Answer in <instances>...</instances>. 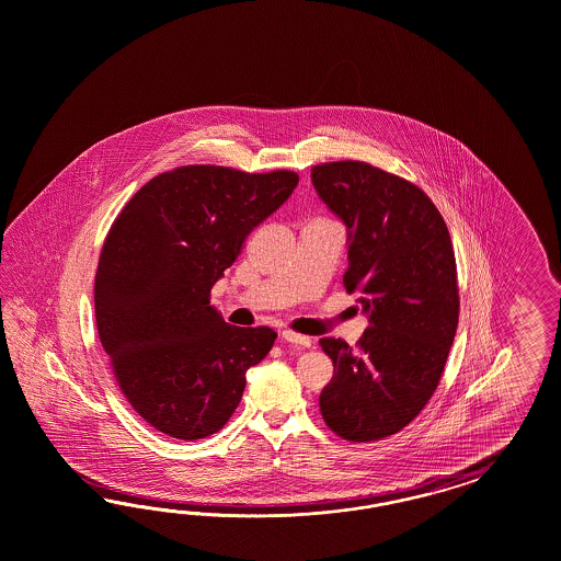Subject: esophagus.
<instances>
[{
    "instance_id": "esophagus-1",
    "label": "esophagus",
    "mask_w": 561,
    "mask_h": 561,
    "mask_svg": "<svg viewBox=\"0 0 561 561\" xmlns=\"http://www.w3.org/2000/svg\"><path fill=\"white\" fill-rule=\"evenodd\" d=\"M282 340L289 341V343H296V345H302V347H308L312 341L308 335H300V333H294V331H289V329H284L282 331Z\"/></svg>"
}]
</instances>
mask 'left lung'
<instances>
[{
    "label": "left lung",
    "instance_id": "1",
    "mask_svg": "<svg viewBox=\"0 0 561 561\" xmlns=\"http://www.w3.org/2000/svg\"><path fill=\"white\" fill-rule=\"evenodd\" d=\"M310 176L347 226L343 286L368 314L356 347L319 341L335 368L319 408L343 440H380L411 424L440 382L459 324L453 242L432 199L397 174L341 160Z\"/></svg>",
    "mask_w": 561,
    "mask_h": 561
}]
</instances>
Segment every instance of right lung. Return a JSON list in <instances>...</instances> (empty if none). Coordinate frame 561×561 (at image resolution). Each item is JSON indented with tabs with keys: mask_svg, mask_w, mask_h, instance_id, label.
Masks as SVG:
<instances>
[{
	"mask_svg": "<svg viewBox=\"0 0 561 561\" xmlns=\"http://www.w3.org/2000/svg\"><path fill=\"white\" fill-rule=\"evenodd\" d=\"M296 185L289 170H169L137 191L104 238L99 337L129 405L170 438L199 440L224 427L247 370L273 347V329L226 323L209 291Z\"/></svg>",
	"mask_w": 561,
	"mask_h": 561,
	"instance_id": "add662e5",
	"label": "right lung"
}]
</instances>
